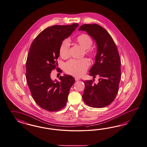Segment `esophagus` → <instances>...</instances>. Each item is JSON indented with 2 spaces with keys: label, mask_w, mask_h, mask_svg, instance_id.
Listing matches in <instances>:
<instances>
[{
  "label": "esophagus",
  "mask_w": 147,
  "mask_h": 147,
  "mask_svg": "<svg viewBox=\"0 0 147 147\" xmlns=\"http://www.w3.org/2000/svg\"><path fill=\"white\" fill-rule=\"evenodd\" d=\"M75 80H76V81H79V80H80V79L79 78H78V77H76L75 78Z\"/></svg>",
  "instance_id": "1"
}]
</instances>
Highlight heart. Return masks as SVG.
I'll return each instance as SVG.
<instances>
[{
    "instance_id": "b5f03b06",
    "label": "heart",
    "mask_w": 147,
    "mask_h": 147,
    "mask_svg": "<svg viewBox=\"0 0 147 147\" xmlns=\"http://www.w3.org/2000/svg\"><path fill=\"white\" fill-rule=\"evenodd\" d=\"M76 42L80 46L86 49L85 52L88 55H91L89 49L93 45V40L88 35L83 34L76 38ZM70 43L68 40H63L61 44L59 53L61 58L66 59L69 57ZM89 62L86 59L81 60L71 59L66 62L65 65V70L67 73L79 77L84 75L89 67Z\"/></svg>"
}]
</instances>
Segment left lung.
Wrapping results in <instances>:
<instances>
[{"mask_svg": "<svg viewBox=\"0 0 147 147\" xmlns=\"http://www.w3.org/2000/svg\"><path fill=\"white\" fill-rule=\"evenodd\" d=\"M78 30L86 32L96 42L95 62L89 70V75L94 78L99 77L98 84H94L93 80L84 81L82 98L90 107H106L114 101L119 90L121 60L117 49L111 35L98 25L84 24Z\"/></svg>", "mask_w": 147, "mask_h": 147, "instance_id": "left-lung-1", "label": "left lung"}]
</instances>
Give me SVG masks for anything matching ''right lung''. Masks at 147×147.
<instances>
[{"label": "right lung", "instance_id": "1", "mask_svg": "<svg viewBox=\"0 0 147 147\" xmlns=\"http://www.w3.org/2000/svg\"><path fill=\"white\" fill-rule=\"evenodd\" d=\"M79 26L74 23L49 27L38 35L29 49L27 82L35 102L46 111H58L65 107L70 88L75 82L72 76L67 74L60 76L59 81L53 80L51 73L57 66L61 44Z\"/></svg>", "mask_w": 147, "mask_h": 147}]
</instances>
